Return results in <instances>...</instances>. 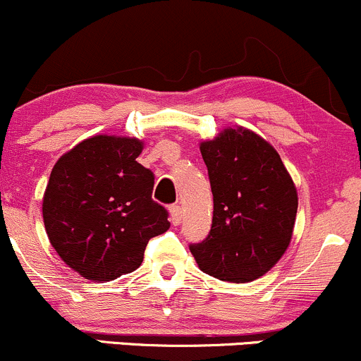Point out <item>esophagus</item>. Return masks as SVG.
Instances as JSON below:
<instances>
[{
  "mask_svg": "<svg viewBox=\"0 0 361 361\" xmlns=\"http://www.w3.org/2000/svg\"><path fill=\"white\" fill-rule=\"evenodd\" d=\"M169 217H171L173 226H180L181 219H183V210L180 205H171L169 207Z\"/></svg>",
  "mask_w": 361,
  "mask_h": 361,
  "instance_id": "obj_1",
  "label": "esophagus"
}]
</instances>
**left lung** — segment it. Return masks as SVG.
Here are the masks:
<instances>
[{
	"instance_id": "1",
	"label": "left lung",
	"mask_w": 361,
	"mask_h": 361,
	"mask_svg": "<svg viewBox=\"0 0 361 361\" xmlns=\"http://www.w3.org/2000/svg\"><path fill=\"white\" fill-rule=\"evenodd\" d=\"M214 195L210 233L190 244L198 268L224 281H251L287 251L297 190L271 144L247 128H224L200 144Z\"/></svg>"
}]
</instances>
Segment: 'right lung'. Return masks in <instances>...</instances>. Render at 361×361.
Returning <instances> with one entry per match:
<instances>
[{"label":"right lung","mask_w":361,"mask_h":361,"mask_svg":"<svg viewBox=\"0 0 361 361\" xmlns=\"http://www.w3.org/2000/svg\"><path fill=\"white\" fill-rule=\"evenodd\" d=\"M135 137L93 135L54 164L44 193V226L62 261L86 280L137 270L149 239L169 229L152 200L154 175L137 163Z\"/></svg>","instance_id":"add662e5"}]
</instances>
